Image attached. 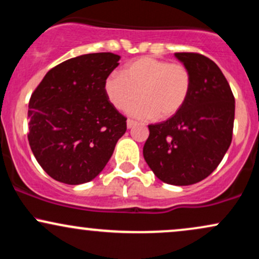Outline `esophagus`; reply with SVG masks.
<instances>
[{
  "label": "esophagus",
  "mask_w": 259,
  "mask_h": 259,
  "mask_svg": "<svg viewBox=\"0 0 259 259\" xmlns=\"http://www.w3.org/2000/svg\"><path fill=\"white\" fill-rule=\"evenodd\" d=\"M135 125H138V121H135L133 119H127V121H126L127 129H132V127H134Z\"/></svg>",
  "instance_id": "esophagus-1"
}]
</instances>
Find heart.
<instances>
[{
	"mask_svg": "<svg viewBox=\"0 0 259 259\" xmlns=\"http://www.w3.org/2000/svg\"><path fill=\"white\" fill-rule=\"evenodd\" d=\"M192 90L191 70L183 63L141 57L127 63L121 74L105 81V94L113 107L141 119H169L181 111Z\"/></svg>",
	"mask_w": 259,
	"mask_h": 259,
	"instance_id": "1",
	"label": "heart"
}]
</instances>
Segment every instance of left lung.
<instances>
[{"label":"left lung","mask_w":259,"mask_h":259,"mask_svg":"<svg viewBox=\"0 0 259 259\" xmlns=\"http://www.w3.org/2000/svg\"><path fill=\"white\" fill-rule=\"evenodd\" d=\"M175 57L191 70V94L178 114L148 125L144 157L159 180L184 186L206 179L227 153L235 99L212 59L195 52H177Z\"/></svg>","instance_id":"8db88e82"}]
</instances>
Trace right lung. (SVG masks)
I'll return each mask as SVG.
<instances>
[{
  "mask_svg": "<svg viewBox=\"0 0 259 259\" xmlns=\"http://www.w3.org/2000/svg\"><path fill=\"white\" fill-rule=\"evenodd\" d=\"M119 56L89 53L47 72L29 101L28 140L50 177L69 185L88 183L112 157L126 118L105 94Z\"/></svg>",
  "mask_w": 259,
  "mask_h": 259,
  "instance_id": "1",
  "label": "right lung"
}]
</instances>
